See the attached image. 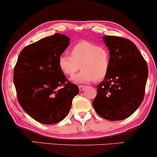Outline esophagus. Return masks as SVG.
<instances>
[{
    "label": "esophagus",
    "mask_w": 157,
    "mask_h": 157,
    "mask_svg": "<svg viewBox=\"0 0 157 157\" xmlns=\"http://www.w3.org/2000/svg\"><path fill=\"white\" fill-rule=\"evenodd\" d=\"M86 88V86H84V85H79L78 86V89L80 92H82V91L85 90Z\"/></svg>",
    "instance_id": "1"
}]
</instances>
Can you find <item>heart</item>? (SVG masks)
<instances>
[{
	"instance_id": "heart-1",
	"label": "heart",
	"mask_w": 157,
	"mask_h": 157,
	"mask_svg": "<svg viewBox=\"0 0 157 157\" xmlns=\"http://www.w3.org/2000/svg\"><path fill=\"white\" fill-rule=\"evenodd\" d=\"M71 56L63 54L58 58V65L64 74L73 76L79 69L82 70L71 80L75 83L98 82L108 75L111 65V55L105 46L87 40H82L73 46Z\"/></svg>"
}]
</instances>
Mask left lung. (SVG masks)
I'll return each instance as SVG.
<instances>
[{"instance_id":"1","label":"left lung","mask_w":157,"mask_h":157,"mask_svg":"<svg viewBox=\"0 0 157 157\" xmlns=\"http://www.w3.org/2000/svg\"><path fill=\"white\" fill-rule=\"evenodd\" d=\"M102 39L109 49L111 65L108 75L97 86L92 105L103 119L123 120L132 115L144 100L148 66L131 40L109 36Z\"/></svg>"}]
</instances>
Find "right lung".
<instances>
[{"label": "right lung", "instance_id": "1", "mask_svg": "<svg viewBox=\"0 0 157 157\" xmlns=\"http://www.w3.org/2000/svg\"><path fill=\"white\" fill-rule=\"evenodd\" d=\"M71 41L55 33L25 46L13 70V83L21 107L33 119L53 124L67 115L78 86L67 80L58 58Z\"/></svg>", "mask_w": 157, "mask_h": 157}]
</instances>
